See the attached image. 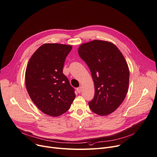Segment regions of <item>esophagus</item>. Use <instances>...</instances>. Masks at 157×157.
Wrapping results in <instances>:
<instances>
[{"mask_svg":"<svg viewBox=\"0 0 157 157\" xmlns=\"http://www.w3.org/2000/svg\"><path fill=\"white\" fill-rule=\"evenodd\" d=\"M82 86H80V87H78V88H77V92H78V93H80L81 92H82Z\"/></svg>","mask_w":157,"mask_h":157,"instance_id":"34e87169","label":"esophagus"}]
</instances>
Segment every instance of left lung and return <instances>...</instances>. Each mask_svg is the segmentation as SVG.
Listing matches in <instances>:
<instances>
[{
	"mask_svg": "<svg viewBox=\"0 0 157 157\" xmlns=\"http://www.w3.org/2000/svg\"><path fill=\"white\" fill-rule=\"evenodd\" d=\"M78 55L90 68L95 95L89 103L93 112L108 115L124 100L129 85V68L120 50L112 42L94 40L82 44Z\"/></svg>",
	"mask_w": 157,
	"mask_h": 157,
	"instance_id": "left-lung-1",
	"label": "left lung"
}]
</instances>
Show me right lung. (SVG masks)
<instances>
[{"label":"right lung","mask_w":157,"mask_h":157,"mask_svg":"<svg viewBox=\"0 0 157 157\" xmlns=\"http://www.w3.org/2000/svg\"><path fill=\"white\" fill-rule=\"evenodd\" d=\"M72 45L44 44L30 57L25 71L27 92L37 108L46 115L58 117L71 106L74 89L63 74L65 60Z\"/></svg>","instance_id":"1"}]
</instances>
